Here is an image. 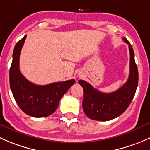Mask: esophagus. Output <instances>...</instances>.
<instances>
[{
  "instance_id": "obj_1",
  "label": "esophagus",
  "mask_w": 150,
  "mask_h": 150,
  "mask_svg": "<svg viewBox=\"0 0 150 150\" xmlns=\"http://www.w3.org/2000/svg\"><path fill=\"white\" fill-rule=\"evenodd\" d=\"M79 76H81V75H79Z\"/></svg>"
}]
</instances>
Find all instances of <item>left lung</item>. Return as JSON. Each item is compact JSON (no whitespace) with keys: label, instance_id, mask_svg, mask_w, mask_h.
<instances>
[{"label":"left lung","instance_id":"8db88e82","mask_svg":"<svg viewBox=\"0 0 150 150\" xmlns=\"http://www.w3.org/2000/svg\"><path fill=\"white\" fill-rule=\"evenodd\" d=\"M123 40L129 45L130 67L129 79L120 89L111 93H104L85 81H78L84 89L83 110L90 119L106 121L117 118L128 108L135 95L138 86V69L132 45L126 38H123Z\"/></svg>","mask_w":150,"mask_h":150}]
</instances>
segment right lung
Instances as JSON below:
<instances>
[{
    "instance_id": "add662e5",
    "label": "right lung",
    "mask_w": 150,
    "mask_h": 150,
    "mask_svg": "<svg viewBox=\"0 0 150 150\" xmlns=\"http://www.w3.org/2000/svg\"><path fill=\"white\" fill-rule=\"evenodd\" d=\"M27 35L16 44L9 72L11 92L18 107L23 112L35 118L47 117L53 113L61 98L75 80L37 85L28 81L19 71V56Z\"/></svg>"
}]
</instances>
